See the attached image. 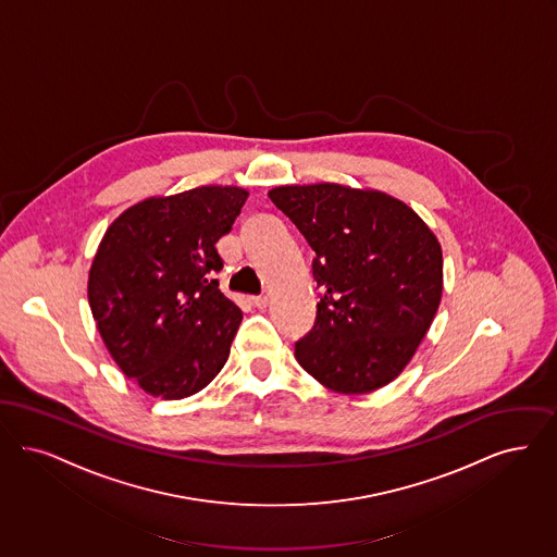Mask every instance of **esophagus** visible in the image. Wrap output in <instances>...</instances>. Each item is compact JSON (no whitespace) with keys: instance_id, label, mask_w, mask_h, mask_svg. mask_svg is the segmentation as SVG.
<instances>
[{"instance_id":"esophagus-1","label":"esophagus","mask_w":557,"mask_h":557,"mask_svg":"<svg viewBox=\"0 0 557 557\" xmlns=\"http://www.w3.org/2000/svg\"><path fill=\"white\" fill-rule=\"evenodd\" d=\"M249 301H251V306H253V308H258V310H264V308H268L267 295H258V297H251Z\"/></svg>"}]
</instances>
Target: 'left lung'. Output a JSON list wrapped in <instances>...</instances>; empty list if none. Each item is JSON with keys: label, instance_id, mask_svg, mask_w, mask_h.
I'll return each instance as SVG.
<instances>
[{"label": "left lung", "instance_id": "obj_1", "mask_svg": "<svg viewBox=\"0 0 557 557\" xmlns=\"http://www.w3.org/2000/svg\"><path fill=\"white\" fill-rule=\"evenodd\" d=\"M314 249L320 293L312 331L295 358L318 383L345 395L401 374L436 314L443 253L404 201L337 183L268 191Z\"/></svg>", "mask_w": 557, "mask_h": 557}]
</instances>
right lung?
Listing matches in <instances>:
<instances>
[{"label":"right lung","instance_id":"obj_1","mask_svg":"<svg viewBox=\"0 0 557 557\" xmlns=\"http://www.w3.org/2000/svg\"><path fill=\"white\" fill-rule=\"evenodd\" d=\"M247 191L208 185L149 197L116 218L89 270L97 331L122 372L153 397L183 399L228 360L242 310L218 289L216 243Z\"/></svg>","mask_w":557,"mask_h":557}]
</instances>
